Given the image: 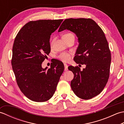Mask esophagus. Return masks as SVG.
I'll return each instance as SVG.
<instances>
[{"mask_svg":"<svg viewBox=\"0 0 124 124\" xmlns=\"http://www.w3.org/2000/svg\"><path fill=\"white\" fill-rule=\"evenodd\" d=\"M64 71H67L68 70V65L66 63H64Z\"/></svg>","mask_w":124,"mask_h":124,"instance_id":"esophagus-1","label":"esophagus"}]
</instances>
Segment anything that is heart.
I'll use <instances>...</instances> for the list:
<instances>
[{
	"label": "heart",
	"mask_w": 124,
	"mask_h": 124,
	"mask_svg": "<svg viewBox=\"0 0 124 124\" xmlns=\"http://www.w3.org/2000/svg\"><path fill=\"white\" fill-rule=\"evenodd\" d=\"M72 36H74V35H73L72 33L68 32L65 33L63 36V38L64 39H66L71 37ZM53 42L54 40H53L51 42V45L53 44ZM58 58L63 62H68L71 59V55L70 54L68 53H61L59 55Z\"/></svg>",
	"instance_id": "heart-1"
}]
</instances>
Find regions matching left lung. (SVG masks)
Here are the masks:
<instances>
[{
    "mask_svg": "<svg viewBox=\"0 0 124 124\" xmlns=\"http://www.w3.org/2000/svg\"><path fill=\"white\" fill-rule=\"evenodd\" d=\"M65 29L78 38L79 44L73 60L86 65L83 70L78 66L68 67L74 74L71 87L78 97L91 99L101 93L109 79L111 56L108 43L102 29L91 18L65 19L59 32Z\"/></svg>",
    "mask_w": 124,
    "mask_h": 124,
    "instance_id": "obj_1",
    "label": "left lung"
}]
</instances>
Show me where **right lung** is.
I'll return each instance as SVG.
<instances>
[{
  "label": "right lung",
  "mask_w": 124,
  "mask_h": 124,
  "mask_svg": "<svg viewBox=\"0 0 124 124\" xmlns=\"http://www.w3.org/2000/svg\"><path fill=\"white\" fill-rule=\"evenodd\" d=\"M63 20L31 21L18 31L13 46L11 63L18 87L33 101H48L56 91L64 65L59 60L51 68L41 64L51 52L49 39Z\"/></svg>",
  "instance_id": "1"
}]
</instances>
